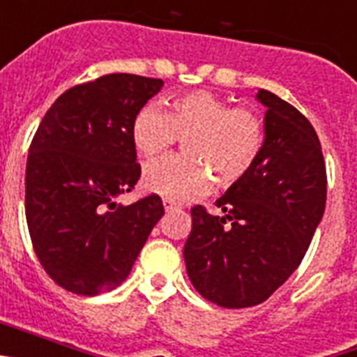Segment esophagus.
<instances>
[{
	"instance_id": "34e87169",
	"label": "esophagus",
	"mask_w": 357,
	"mask_h": 357,
	"mask_svg": "<svg viewBox=\"0 0 357 357\" xmlns=\"http://www.w3.org/2000/svg\"><path fill=\"white\" fill-rule=\"evenodd\" d=\"M176 204L175 202H172V200H168V198H166V200H164V209L166 211H173V209H176Z\"/></svg>"
}]
</instances>
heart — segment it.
<instances>
[{
  "label": "heart",
  "instance_id": "obj_1",
  "mask_svg": "<svg viewBox=\"0 0 357 357\" xmlns=\"http://www.w3.org/2000/svg\"><path fill=\"white\" fill-rule=\"evenodd\" d=\"M132 139L141 155L155 159L178 139L188 155L166 157L144 169L143 184L172 202L206 195L213 182L230 188L243 181L259 159L264 123L255 110L230 107L209 91L175 96L168 112L148 105L135 114Z\"/></svg>",
  "mask_w": 357,
  "mask_h": 357
}]
</instances>
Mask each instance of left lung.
I'll use <instances>...</instances> for the list:
<instances>
[{"mask_svg":"<svg viewBox=\"0 0 357 357\" xmlns=\"http://www.w3.org/2000/svg\"><path fill=\"white\" fill-rule=\"evenodd\" d=\"M255 98L266 107L259 159L216 200L223 216L191 209L184 245L195 289L229 309L261 304L284 284L326 211V162L313 125L270 91Z\"/></svg>","mask_w":357,"mask_h":357,"instance_id":"obj_1","label":"left lung"}]
</instances>
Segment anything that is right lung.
<instances>
[{
    "label": "right lung",
    "mask_w": 357,
    "mask_h": 357,
    "mask_svg": "<svg viewBox=\"0 0 357 357\" xmlns=\"http://www.w3.org/2000/svg\"><path fill=\"white\" fill-rule=\"evenodd\" d=\"M162 85L128 73L75 85L31 139L24 181L31 245L68 291L94 296L118 288L162 218L157 195L130 206L116 202L141 176L132 123Z\"/></svg>",
    "instance_id": "right-lung-1"
}]
</instances>
